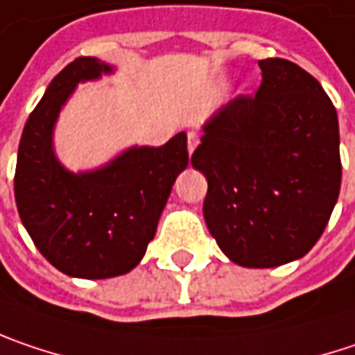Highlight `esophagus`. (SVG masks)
Returning a JSON list of instances; mask_svg holds the SVG:
<instances>
[{
	"instance_id": "esophagus-1",
	"label": "esophagus",
	"mask_w": 355,
	"mask_h": 355,
	"mask_svg": "<svg viewBox=\"0 0 355 355\" xmlns=\"http://www.w3.org/2000/svg\"><path fill=\"white\" fill-rule=\"evenodd\" d=\"M198 143H200V137H198V133L196 131H190L188 133V153H193V149L198 147Z\"/></svg>"
}]
</instances>
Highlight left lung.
I'll return each instance as SVG.
<instances>
[{"instance_id":"1","label":"left lung","mask_w":355,"mask_h":355,"mask_svg":"<svg viewBox=\"0 0 355 355\" xmlns=\"http://www.w3.org/2000/svg\"><path fill=\"white\" fill-rule=\"evenodd\" d=\"M259 66V92L218 109L191 155L208 180L206 226L220 250L246 268L305 257L342 186L340 125L325 90L289 60Z\"/></svg>"}]
</instances>
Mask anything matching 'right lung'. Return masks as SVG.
<instances>
[{"label":"right lung","instance_id":"obj_1","mask_svg":"<svg viewBox=\"0 0 355 355\" xmlns=\"http://www.w3.org/2000/svg\"><path fill=\"white\" fill-rule=\"evenodd\" d=\"M114 66L83 56L48 85L17 149L15 204L44 259L76 279H111L139 265L153 241L175 178L188 167V135L162 147L133 145L111 162L70 171L56 157L54 129L80 83Z\"/></svg>","mask_w":355,"mask_h":355}]
</instances>
